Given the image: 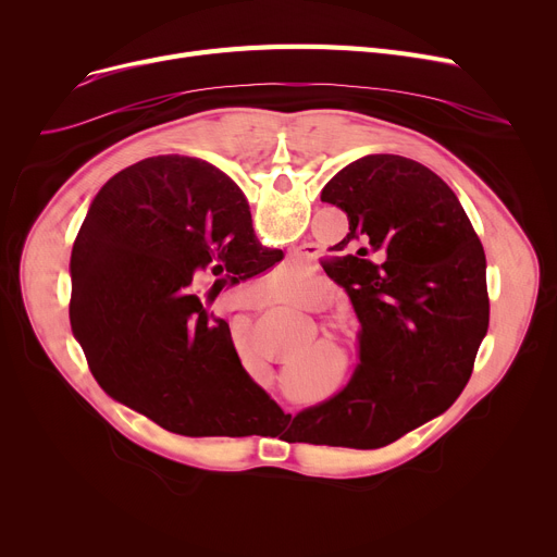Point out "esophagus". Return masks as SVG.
<instances>
[{"label": "esophagus", "instance_id": "34e87169", "mask_svg": "<svg viewBox=\"0 0 557 557\" xmlns=\"http://www.w3.org/2000/svg\"><path fill=\"white\" fill-rule=\"evenodd\" d=\"M311 257H313V255H307V257H302V259L298 261V269H300V271H311Z\"/></svg>", "mask_w": 557, "mask_h": 557}]
</instances>
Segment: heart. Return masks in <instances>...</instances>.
I'll list each match as a JSON object with an SVG mask.
<instances>
[{
    "mask_svg": "<svg viewBox=\"0 0 557 557\" xmlns=\"http://www.w3.org/2000/svg\"><path fill=\"white\" fill-rule=\"evenodd\" d=\"M325 294H327L325 284L307 280V282H302V286L298 288V300L305 302V305H318L320 300L325 298Z\"/></svg>",
    "mask_w": 557,
    "mask_h": 557,
    "instance_id": "obj_1",
    "label": "heart"
}]
</instances>
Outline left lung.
<instances>
[{
	"label": "left lung",
	"mask_w": 557,
	"mask_h": 557,
	"mask_svg": "<svg viewBox=\"0 0 557 557\" xmlns=\"http://www.w3.org/2000/svg\"><path fill=\"white\" fill-rule=\"evenodd\" d=\"M320 198L349 221L325 273L359 318V363L298 422L332 447L379 449L445 413L470 382L490 323L485 252L449 185L416 160L363 156Z\"/></svg>",
	"instance_id": "8db88e82"
}]
</instances>
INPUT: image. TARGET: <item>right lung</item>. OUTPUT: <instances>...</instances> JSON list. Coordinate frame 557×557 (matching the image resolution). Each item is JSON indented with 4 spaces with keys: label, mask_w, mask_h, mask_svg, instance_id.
Returning a JSON list of instances; mask_svg holds the SVG:
<instances>
[{
    "label": "right lung",
    "mask_w": 557,
    "mask_h": 557,
    "mask_svg": "<svg viewBox=\"0 0 557 557\" xmlns=\"http://www.w3.org/2000/svg\"><path fill=\"white\" fill-rule=\"evenodd\" d=\"M284 257L255 237L223 171L146 158L110 178L72 248L70 323L99 386L181 435H252L284 416L242 366L200 280L259 275Z\"/></svg>",
    "instance_id": "add662e5"
}]
</instances>
